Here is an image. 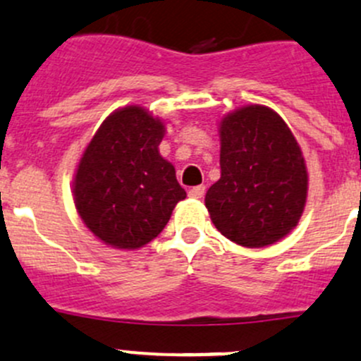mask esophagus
I'll list each match as a JSON object with an SVG mask.
<instances>
[{"mask_svg":"<svg viewBox=\"0 0 361 361\" xmlns=\"http://www.w3.org/2000/svg\"><path fill=\"white\" fill-rule=\"evenodd\" d=\"M203 195H205V185H196V188L189 189V196H191V198L200 200L203 198Z\"/></svg>","mask_w":361,"mask_h":361,"instance_id":"esophagus-1","label":"esophagus"}]
</instances>
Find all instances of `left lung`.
<instances>
[{
	"label": "left lung",
	"instance_id": "obj_1",
	"mask_svg": "<svg viewBox=\"0 0 361 361\" xmlns=\"http://www.w3.org/2000/svg\"><path fill=\"white\" fill-rule=\"evenodd\" d=\"M219 137L221 179L205 195L212 222L241 247L276 243L306 207L307 170L295 137L280 114L259 104L226 114Z\"/></svg>",
	"mask_w": 361,
	"mask_h": 361
}]
</instances>
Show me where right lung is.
Returning a JSON list of instances; mask_svg holds the SVG:
<instances>
[{"instance_id": "obj_1", "label": "right lung", "mask_w": 361, "mask_h": 361, "mask_svg": "<svg viewBox=\"0 0 361 361\" xmlns=\"http://www.w3.org/2000/svg\"><path fill=\"white\" fill-rule=\"evenodd\" d=\"M165 123L140 106L111 113L81 154L73 180L81 221L102 243L135 250L154 240L185 198L159 154Z\"/></svg>"}]
</instances>
